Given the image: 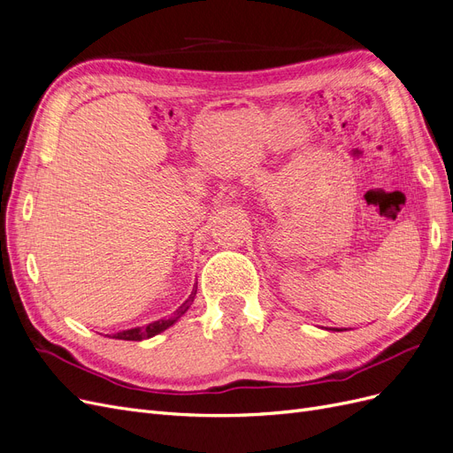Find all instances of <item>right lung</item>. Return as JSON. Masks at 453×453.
<instances>
[{
	"instance_id": "add662e5",
	"label": "right lung",
	"mask_w": 453,
	"mask_h": 453,
	"mask_svg": "<svg viewBox=\"0 0 453 453\" xmlns=\"http://www.w3.org/2000/svg\"><path fill=\"white\" fill-rule=\"evenodd\" d=\"M196 296V287L193 289V293H190V296L185 300V303L177 308L170 319H160V321H155V323H149L147 326H138V328H128V331H122V333H117L113 334V338L117 340H145V338H150L155 336L162 331H166L168 326H172L177 319L181 318V315L190 308V304H193V300Z\"/></svg>"
}]
</instances>
